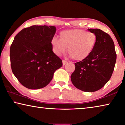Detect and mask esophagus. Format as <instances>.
Listing matches in <instances>:
<instances>
[{
	"label": "esophagus",
	"mask_w": 125,
	"mask_h": 125,
	"mask_svg": "<svg viewBox=\"0 0 125 125\" xmlns=\"http://www.w3.org/2000/svg\"><path fill=\"white\" fill-rule=\"evenodd\" d=\"M62 63H63V66H64L65 64H67V63H68V62H67V61H65V60H63Z\"/></svg>",
	"instance_id": "1"
}]
</instances>
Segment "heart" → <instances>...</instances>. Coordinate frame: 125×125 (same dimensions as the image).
I'll return each mask as SVG.
<instances>
[{"mask_svg":"<svg viewBox=\"0 0 125 125\" xmlns=\"http://www.w3.org/2000/svg\"><path fill=\"white\" fill-rule=\"evenodd\" d=\"M97 37L94 32L83 29H74L62 31L60 38L52 37L51 44L53 53L59 56L68 48L71 57L76 61H82L92 53L96 46Z\"/></svg>","mask_w":125,"mask_h":125,"instance_id":"heart-1","label":"heart"}]
</instances>
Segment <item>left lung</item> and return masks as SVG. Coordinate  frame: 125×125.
<instances>
[{
    "label": "left lung",
    "mask_w": 125,
    "mask_h": 125,
    "mask_svg": "<svg viewBox=\"0 0 125 125\" xmlns=\"http://www.w3.org/2000/svg\"><path fill=\"white\" fill-rule=\"evenodd\" d=\"M97 37L90 56L75 63L71 76L73 84L84 92H95L102 88L111 77L116 61L115 44L111 37L100 29H88Z\"/></svg>",
    "instance_id": "left-lung-1"
}]
</instances>
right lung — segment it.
I'll use <instances>...</instances> for the list:
<instances>
[{
	"mask_svg": "<svg viewBox=\"0 0 125 125\" xmlns=\"http://www.w3.org/2000/svg\"><path fill=\"white\" fill-rule=\"evenodd\" d=\"M56 31L54 26L32 25L18 33L10 48L13 74L25 87H44L52 80L62 61L53 53L51 41Z\"/></svg>",
	"mask_w": 125,
	"mask_h": 125,
	"instance_id": "add662e5",
	"label": "right lung"
}]
</instances>
